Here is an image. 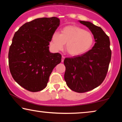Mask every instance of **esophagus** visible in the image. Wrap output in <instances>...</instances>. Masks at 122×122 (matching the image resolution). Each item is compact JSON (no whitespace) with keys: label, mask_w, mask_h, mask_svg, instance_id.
I'll use <instances>...</instances> for the list:
<instances>
[{"label":"esophagus","mask_w":122,"mask_h":122,"mask_svg":"<svg viewBox=\"0 0 122 122\" xmlns=\"http://www.w3.org/2000/svg\"><path fill=\"white\" fill-rule=\"evenodd\" d=\"M64 59H65V57L64 56H62V57H61V62H63L64 61Z\"/></svg>","instance_id":"obj_1"}]
</instances>
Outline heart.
<instances>
[{
  "label": "heart",
  "mask_w": 122,
  "mask_h": 122,
  "mask_svg": "<svg viewBox=\"0 0 122 122\" xmlns=\"http://www.w3.org/2000/svg\"><path fill=\"white\" fill-rule=\"evenodd\" d=\"M94 36L91 32L85 30L76 25L65 26L61 34L55 32L51 36V44L56 51L63 49L66 43V49L71 56H79L88 52L94 44Z\"/></svg>",
  "instance_id": "b5f03b06"
}]
</instances>
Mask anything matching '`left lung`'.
Masks as SVG:
<instances>
[{
    "label": "left lung",
    "mask_w": 122,
    "mask_h": 122,
    "mask_svg": "<svg viewBox=\"0 0 122 122\" xmlns=\"http://www.w3.org/2000/svg\"><path fill=\"white\" fill-rule=\"evenodd\" d=\"M79 21L89 28L96 43L92 49L84 54L65 58L64 80L71 90L84 93L102 83L107 73L112 51L109 36L101 27L90 21Z\"/></svg>",
    "instance_id": "left-lung-1"
}]
</instances>
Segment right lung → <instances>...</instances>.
<instances>
[{
  "mask_svg": "<svg viewBox=\"0 0 122 122\" xmlns=\"http://www.w3.org/2000/svg\"><path fill=\"white\" fill-rule=\"evenodd\" d=\"M59 24V19L54 16L38 18L15 33L8 54L9 69L13 79L24 89L32 92L44 89L53 69L61 62V54L49 49Z\"/></svg>",
  "mask_w": 122,
  "mask_h": 122,
  "instance_id": "obj_1",
  "label": "right lung"
}]
</instances>
